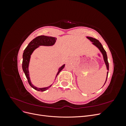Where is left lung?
I'll return each instance as SVG.
<instances>
[{
	"mask_svg": "<svg viewBox=\"0 0 126 126\" xmlns=\"http://www.w3.org/2000/svg\"><path fill=\"white\" fill-rule=\"evenodd\" d=\"M87 38L88 39H89L91 42H93V44H94V46L99 49V50L101 51V52L102 53V54L103 55V57H104V62L105 63V64L107 67V69L108 71L109 70V63L108 62V59H107V54L106 52L105 51V50L104 49V48H103L102 46L101 45V44L100 43L99 41L97 40L96 39L92 37H87ZM108 71L107 72V78H106V80L105 83L107 81V77H108ZM105 83H104V85L105 84Z\"/></svg>",
	"mask_w": 126,
	"mask_h": 126,
	"instance_id": "left-lung-1",
	"label": "left lung"
}]
</instances>
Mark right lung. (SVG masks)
<instances>
[{"label":"right lung","mask_w":126,"mask_h":126,"mask_svg":"<svg viewBox=\"0 0 126 126\" xmlns=\"http://www.w3.org/2000/svg\"><path fill=\"white\" fill-rule=\"evenodd\" d=\"M56 38L52 37H48L46 36H38L36 38H35V39H33L32 41L30 42V43L28 44L27 47L26 48L24 51L23 55H22V58H23L22 63V70H23L24 72L26 77L28 80V82L30 86H31L32 88L37 91H44L47 90L52 86V85L47 87L39 88H37L32 84L31 81H30V79L29 77V72L28 70L30 56H31V55L32 54L33 51L35 50L37 48L39 47V46H52L56 43ZM64 66H65V64H63V65L62 67L59 68L58 73H57L56 76V78L57 75L59 74V72L63 69Z\"/></svg>","instance_id":"add662e5"}]
</instances>
